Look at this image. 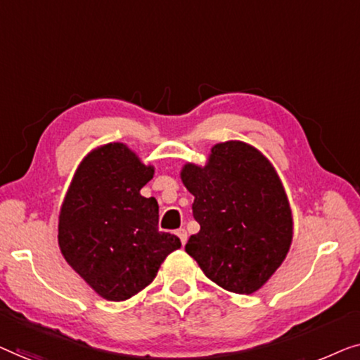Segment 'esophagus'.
I'll list each match as a JSON object with an SVG mask.
<instances>
[{
  "label": "esophagus",
  "instance_id": "1",
  "mask_svg": "<svg viewBox=\"0 0 360 360\" xmlns=\"http://www.w3.org/2000/svg\"><path fill=\"white\" fill-rule=\"evenodd\" d=\"M176 235L179 236V240H181V243H182V246L186 245V241H187V231L184 230V229H179L178 231H176Z\"/></svg>",
  "mask_w": 360,
  "mask_h": 360
}]
</instances>
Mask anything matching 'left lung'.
Masks as SVG:
<instances>
[{"label":"left lung","mask_w":360,"mask_h":360,"mask_svg":"<svg viewBox=\"0 0 360 360\" xmlns=\"http://www.w3.org/2000/svg\"><path fill=\"white\" fill-rule=\"evenodd\" d=\"M194 195L200 231L186 245L210 281L235 293L261 288L285 259L292 214L281 179L252 146L226 141L212 148L209 165L181 173Z\"/></svg>","instance_id":"left-lung-1"}]
</instances>
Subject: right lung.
<instances>
[{
    "mask_svg": "<svg viewBox=\"0 0 360 360\" xmlns=\"http://www.w3.org/2000/svg\"><path fill=\"white\" fill-rule=\"evenodd\" d=\"M153 168L122 143L86 156L65 197L58 245L83 279L112 302L127 300L155 279L179 238L158 230V202L140 195Z\"/></svg>",
    "mask_w": 360,
    "mask_h": 360,
    "instance_id": "obj_1",
    "label": "right lung"
}]
</instances>
